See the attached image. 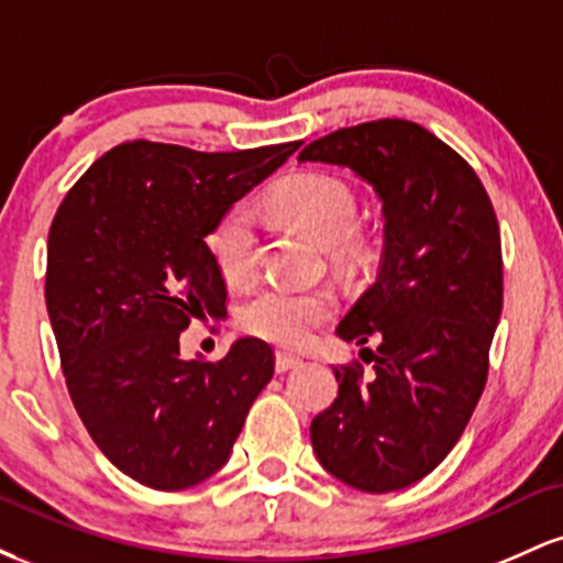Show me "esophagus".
I'll use <instances>...</instances> for the list:
<instances>
[{"mask_svg":"<svg viewBox=\"0 0 563 563\" xmlns=\"http://www.w3.org/2000/svg\"><path fill=\"white\" fill-rule=\"evenodd\" d=\"M299 365H301L299 354H290V352H277L275 354L277 373H286V371H290V367H299Z\"/></svg>","mask_w":563,"mask_h":563,"instance_id":"obj_1","label":"esophagus"}]
</instances>
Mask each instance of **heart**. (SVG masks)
I'll return each mask as SVG.
<instances>
[{
    "label": "heart",
    "mask_w": 563,
    "mask_h": 563,
    "mask_svg": "<svg viewBox=\"0 0 563 563\" xmlns=\"http://www.w3.org/2000/svg\"><path fill=\"white\" fill-rule=\"evenodd\" d=\"M269 206L277 217L309 232L314 241L333 245L339 256L363 251L354 230L357 198L344 179L322 172L290 174L275 187ZM219 273L232 286H243L256 273V219L249 206H232L206 238ZM333 314V296L325 290H294L269 286L243 309L245 331L283 346H301L320 322Z\"/></svg>",
    "instance_id": "heart-1"
}]
</instances>
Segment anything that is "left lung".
Instances as JSON below:
<instances>
[{
	"mask_svg": "<svg viewBox=\"0 0 563 563\" xmlns=\"http://www.w3.org/2000/svg\"><path fill=\"white\" fill-rule=\"evenodd\" d=\"M299 161L346 166L384 211L378 277L339 322L367 344L373 371L333 367L339 397L312 421L322 468L363 493H394L431 474L479 402L503 309L500 228L476 172L405 119L346 126ZM360 352V354H363Z\"/></svg>",
	"mask_w": 563,
	"mask_h": 563,
	"instance_id": "8db88e82",
	"label": "left lung"
}]
</instances>
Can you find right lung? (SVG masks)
I'll return each instance as SVG.
<instances>
[{"label":"right lung","mask_w":563,"mask_h":563,"mask_svg":"<svg viewBox=\"0 0 563 563\" xmlns=\"http://www.w3.org/2000/svg\"><path fill=\"white\" fill-rule=\"evenodd\" d=\"M299 145L124 142L57 209L44 299L68 394L102 455L145 487L177 493L214 476L273 378L267 341L245 335L206 363L179 357V333L228 312L206 235Z\"/></svg>","instance_id":"obj_1"}]
</instances>
